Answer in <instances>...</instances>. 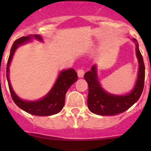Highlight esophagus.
<instances>
[{
	"label": "esophagus",
	"mask_w": 151,
	"mask_h": 151,
	"mask_svg": "<svg viewBox=\"0 0 151 151\" xmlns=\"http://www.w3.org/2000/svg\"><path fill=\"white\" fill-rule=\"evenodd\" d=\"M77 75H78L79 77H83V76H84V74H85V71L83 69V68H80V69L77 70Z\"/></svg>",
	"instance_id": "esophagus-1"
}]
</instances>
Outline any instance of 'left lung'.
<instances>
[{
  "mask_svg": "<svg viewBox=\"0 0 151 151\" xmlns=\"http://www.w3.org/2000/svg\"><path fill=\"white\" fill-rule=\"evenodd\" d=\"M136 46V55L139 63L137 80L136 85L130 93L124 96L112 95L104 91L99 82L96 74V66L84 75L88 85V106L93 113L99 115H115L125 112L138 101L142 93L145 83V64L142 56L136 39H133Z\"/></svg>",
  "mask_w": 151,
  "mask_h": 151,
  "instance_id": "8db88e82",
  "label": "left lung"
}]
</instances>
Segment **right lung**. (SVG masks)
Listing matches in <instances>:
<instances>
[{
	"label": "right lung",
	"mask_w": 151,
	"mask_h": 151,
	"mask_svg": "<svg viewBox=\"0 0 151 151\" xmlns=\"http://www.w3.org/2000/svg\"><path fill=\"white\" fill-rule=\"evenodd\" d=\"M32 38L42 41V36L39 35H30L29 36H23L17 39L14 42L11 48L10 55L9 57L6 66V78L9 88L12 99L19 108L23 109L28 113L37 116H49L58 113L63 109L65 104V96L68 88L77 80V74L74 68H69L60 71L55 83L50 92L45 97L35 101H29L19 99L12 89L9 78V66L16 49L20 45L29 42Z\"/></svg>",
	"instance_id": "1"
}]
</instances>
